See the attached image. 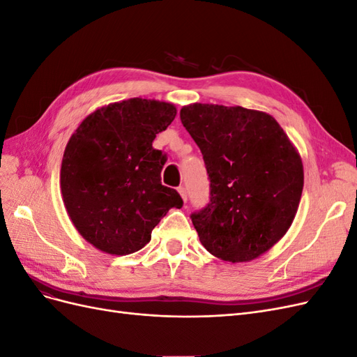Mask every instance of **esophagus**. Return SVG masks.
Wrapping results in <instances>:
<instances>
[{
    "label": "esophagus",
    "instance_id": "1",
    "mask_svg": "<svg viewBox=\"0 0 357 357\" xmlns=\"http://www.w3.org/2000/svg\"><path fill=\"white\" fill-rule=\"evenodd\" d=\"M178 192H180V195H181V198H183V201H188V190H186V188L185 186H180L178 188Z\"/></svg>",
    "mask_w": 357,
    "mask_h": 357
}]
</instances>
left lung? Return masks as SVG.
Returning a JSON list of instances; mask_svg holds the SVG:
<instances>
[{
	"label": "left lung",
	"instance_id": "1",
	"mask_svg": "<svg viewBox=\"0 0 357 357\" xmlns=\"http://www.w3.org/2000/svg\"><path fill=\"white\" fill-rule=\"evenodd\" d=\"M198 144L210 199L190 219L215 257L247 262L290 228L304 188L302 162L273 116L244 107L190 104L180 112Z\"/></svg>",
	"mask_w": 357,
	"mask_h": 357
}]
</instances>
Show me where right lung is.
Segmentation results:
<instances>
[{"instance_id":"obj_1","label":"right lung","mask_w":357,"mask_h":357,"mask_svg":"<svg viewBox=\"0 0 357 357\" xmlns=\"http://www.w3.org/2000/svg\"><path fill=\"white\" fill-rule=\"evenodd\" d=\"M176 113L168 102L131 98L93 112L71 135L62 198L75 229L100 250H142L168 210L183 207L180 193L160 181L167 155L152 146Z\"/></svg>"}]
</instances>
